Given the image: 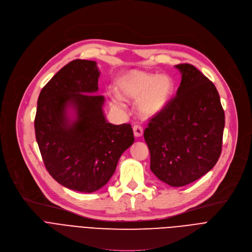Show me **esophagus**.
I'll list each match as a JSON object with an SVG mask.
<instances>
[{
	"instance_id": "34e87169",
	"label": "esophagus",
	"mask_w": 252,
	"mask_h": 252,
	"mask_svg": "<svg viewBox=\"0 0 252 252\" xmlns=\"http://www.w3.org/2000/svg\"><path fill=\"white\" fill-rule=\"evenodd\" d=\"M133 132L135 137H141L143 135V128L140 125H135L133 127Z\"/></svg>"
}]
</instances>
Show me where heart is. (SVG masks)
<instances>
[{
  "label": "heart",
  "instance_id": "heart-1",
  "mask_svg": "<svg viewBox=\"0 0 252 252\" xmlns=\"http://www.w3.org/2000/svg\"><path fill=\"white\" fill-rule=\"evenodd\" d=\"M116 90L124 101H138L137 110L144 119L156 117L168 105L175 84L167 74H157L140 70L123 73L117 81ZM118 107L117 102H113Z\"/></svg>",
  "mask_w": 252,
  "mask_h": 252
}]
</instances>
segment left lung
Here are the masks:
<instances>
[{
	"instance_id": "1",
	"label": "left lung",
	"mask_w": 252,
	"mask_h": 252,
	"mask_svg": "<svg viewBox=\"0 0 252 252\" xmlns=\"http://www.w3.org/2000/svg\"><path fill=\"white\" fill-rule=\"evenodd\" d=\"M182 82L167 107L150 119L144 139L150 169L161 182L183 187L197 181L217 163L225 114L216 87L189 63L176 65Z\"/></svg>"
}]
</instances>
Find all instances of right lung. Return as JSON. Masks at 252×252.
<instances>
[{
	"mask_svg": "<svg viewBox=\"0 0 252 252\" xmlns=\"http://www.w3.org/2000/svg\"><path fill=\"white\" fill-rule=\"evenodd\" d=\"M99 76L95 62L72 61L54 74L37 101L34 127L44 165L57 183L82 192L104 187L134 142L130 124L107 122L105 98L95 94Z\"/></svg>",
	"mask_w": 252,
	"mask_h": 252,
	"instance_id": "obj_1",
	"label": "right lung"
}]
</instances>
